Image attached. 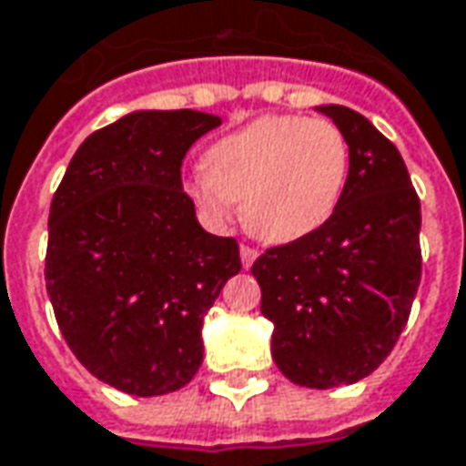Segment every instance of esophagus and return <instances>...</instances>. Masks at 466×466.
<instances>
[{"label": "esophagus", "instance_id": "34e87169", "mask_svg": "<svg viewBox=\"0 0 466 466\" xmlns=\"http://www.w3.org/2000/svg\"><path fill=\"white\" fill-rule=\"evenodd\" d=\"M256 256H258L256 248H251V246H240V264H243V269H248V267L254 264Z\"/></svg>", "mask_w": 466, "mask_h": 466}]
</instances>
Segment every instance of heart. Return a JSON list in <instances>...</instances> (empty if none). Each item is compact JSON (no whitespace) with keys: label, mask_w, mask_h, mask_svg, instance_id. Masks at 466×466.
I'll return each instance as SVG.
<instances>
[{"label":"heart","mask_w":466,"mask_h":466,"mask_svg":"<svg viewBox=\"0 0 466 466\" xmlns=\"http://www.w3.org/2000/svg\"><path fill=\"white\" fill-rule=\"evenodd\" d=\"M351 148L339 125L302 115H267L215 140L205 171L187 182V195L215 223L230 202L243 205V223L264 243H292L323 228L341 202Z\"/></svg>","instance_id":"obj_1"}]
</instances>
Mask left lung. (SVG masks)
<instances>
[{
    "instance_id": "1",
    "label": "left lung",
    "mask_w": 466,
    "mask_h": 466,
    "mask_svg": "<svg viewBox=\"0 0 466 466\" xmlns=\"http://www.w3.org/2000/svg\"><path fill=\"white\" fill-rule=\"evenodd\" d=\"M351 148L339 208L305 238L251 267L271 357L289 382L330 390L377 370L408 323L420 284V199L400 151L354 109L320 105Z\"/></svg>"
}]
</instances>
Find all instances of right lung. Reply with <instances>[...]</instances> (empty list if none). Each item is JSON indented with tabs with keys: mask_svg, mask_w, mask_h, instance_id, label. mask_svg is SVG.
Listing matches in <instances>:
<instances>
[{
	"mask_svg": "<svg viewBox=\"0 0 466 466\" xmlns=\"http://www.w3.org/2000/svg\"><path fill=\"white\" fill-rule=\"evenodd\" d=\"M220 125L140 109L74 153L48 215L46 289L68 349L109 387L156 398L202 364V320L240 271L236 238L197 223L182 161Z\"/></svg>",
	"mask_w": 466,
	"mask_h": 466,
	"instance_id": "1",
	"label": "right lung"
}]
</instances>
